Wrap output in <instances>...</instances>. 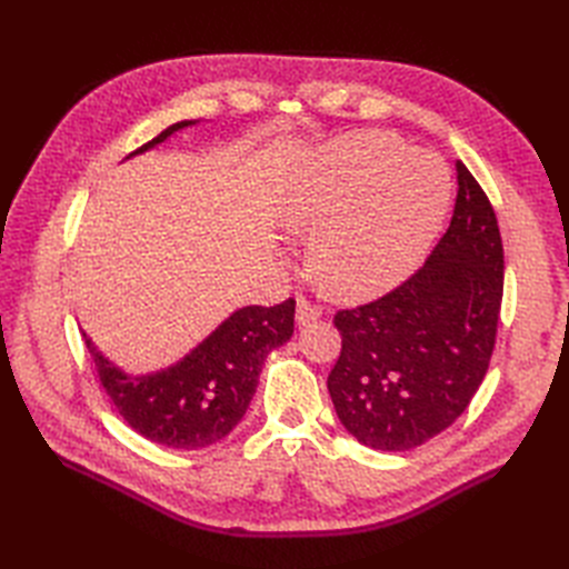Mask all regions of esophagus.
Returning a JSON list of instances; mask_svg holds the SVG:
<instances>
[{
  "instance_id": "esophagus-1",
  "label": "esophagus",
  "mask_w": 569,
  "mask_h": 569,
  "mask_svg": "<svg viewBox=\"0 0 569 569\" xmlns=\"http://www.w3.org/2000/svg\"><path fill=\"white\" fill-rule=\"evenodd\" d=\"M320 316H322V308H320L318 303L308 301L306 297H299V299H297V322H299V325L313 322V320H318Z\"/></svg>"
}]
</instances>
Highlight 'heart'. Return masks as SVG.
Listing matches in <instances>:
<instances>
[{"label": "heart", "instance_id": "1", "mask_svg": "<svg viewBox=\"0 0 569 569\" xmlns=\"http://www.w3.org/2000/svg\"><path fill=\"white\" fill-rule=\"evenodd\" d=\"M449 201V170L425 149L380 132H353L318 149L284 182L282 226L313 232L308 247L318 287L366 301L420 263Z\"/></svg>", "mask_w": 569, "mask_h": 569}]
</instances>
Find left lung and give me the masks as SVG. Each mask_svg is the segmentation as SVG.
<instances>
[{"label": "left lung", "mask_w": 569, "mask_h": 569, "mask_svg": "<svg viewBox=\"0 0 569 569\" xmlns=\"http://www.w3.org/2000/svg\"><path fill=\"white\" fill-rule=\"evenodd\" d=\"M451 226L427 263L377 301L337 311L327 389L375 451H410L451 427L489 370L503 299L493 206L462 161Z\"/></svg>", "instance_id": "left-lung-1"}]
</instances>
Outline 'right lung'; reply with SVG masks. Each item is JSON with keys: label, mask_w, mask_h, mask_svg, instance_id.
<instances>
[{"label": "right lung", "mask_w": 569, "mask_h": 569, "mask_svg": "<svg viewBox=\"0 0 569 569\" xmlns=\"http://www.w3.org/2000/svg\"><path fill=\"white\" fill-rule=\"evenodd\" d=\"M192 123L197 120H180L132 153L157 147ZM295 299L270 308H239L176 366L140 377L116 368L88 335L82 337L101 387L134 432L168 449L197 451L228 437L244 418L263 360L295 335Z\"/></svg>", "instance_id": "add662e5"}]
</instances>
